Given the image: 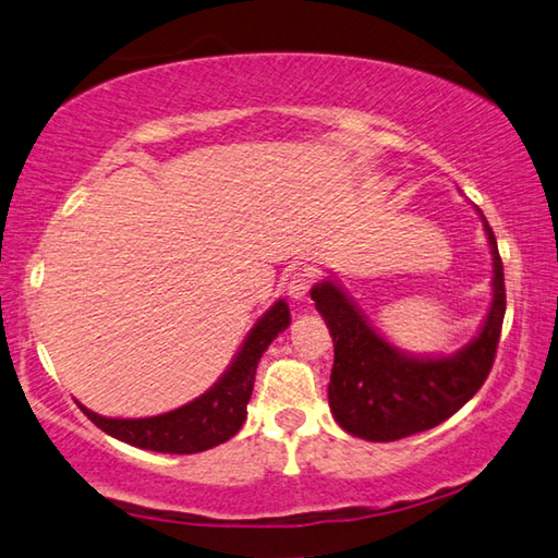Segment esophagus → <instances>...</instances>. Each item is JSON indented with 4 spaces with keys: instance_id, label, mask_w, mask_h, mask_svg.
Instances as JSON below:
<instances>
[{
    "instance_id": "1",
    "label": "esophagus",
    "mask_w": 558,
    "mask_h": 558,
    "mask_svg": "<svg viewBox=\"0 0 558 558\" xmlns=\"http://www.w3.org/2000/svg\"><path fill=\"white\" fill-rule=\"evenodd\" d=\"M313 286H315V272L303 268L288 278V295L293 300H305L307 293L313 290Z\"/></svg>"
}]
</instances>
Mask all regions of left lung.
I'll list each match as a JSON object with an SVG mask.
<instances>
[{
	"label": "left lung",
	"instance_id": "8db88e82",
	"mask_svg": "<svg viewBox=\"0 0 558 558\" xmlns=\"http://www.w3.org/2000/svg\"><path fill=\"white\" fill-rule=\"evenodd\" d=\"M482 220L494 258V300L482 332L457 355H404L369 327L335 282L325 280L313 288L315 307L330 327L335 344L327 397L344 432L369 441L417 435L452 417L489 377L507 311V290L497 238L486 218Z\"/></svg>",
	"mask_w": 558,
	"mask_h": 558
}]
</instances>
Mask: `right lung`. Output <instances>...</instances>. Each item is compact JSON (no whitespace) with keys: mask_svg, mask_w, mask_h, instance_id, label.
I'll list each match as a JSON object with an SVG mask.
<instances>
[{"mask_svg":"<svg viewBox=\"0 0 558 558\" xmlns=\"http://www.w3.org/2000/svg\"><path fill=\"white\" fill-rule=\"evenodd\" d=\"M288 325L290 311L286 300H278L255 323L241 352L233 360V365L228 367V373L206 395L196 397V400L173 412L144 420H111L86 410L84 404L78 407H82V412L96 427L104 429L106 435L126 441V445L168 454L206 452L210 447L223 445L243 427L258 360L268 350V344L278 338V332L286 330Z\"/></svg>","mask_w":558,"mask_h":558,"instance_id":"add662e5","label":"right lung"}]
</instances>
